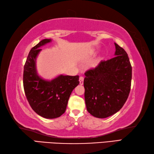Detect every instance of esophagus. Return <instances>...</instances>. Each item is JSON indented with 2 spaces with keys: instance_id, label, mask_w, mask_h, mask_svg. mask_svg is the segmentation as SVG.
Segmentation results:
<instances>
[{
  "instance_id": "obj_1",
  "label": "esophagus",
  "mask_w": 154,
  "mask_h": 154,
  "mask_svg": "<svg viewBox=\"0 0 154 154\" xmlns=\"http://www.w3.org/2000/svg\"><path fill=\"white\" fill-rule=\"evenodd\" d=\"M83 80H84V77L81 76L79 77V83H80V85H83Z\"/></svg>"
}]
</instances>
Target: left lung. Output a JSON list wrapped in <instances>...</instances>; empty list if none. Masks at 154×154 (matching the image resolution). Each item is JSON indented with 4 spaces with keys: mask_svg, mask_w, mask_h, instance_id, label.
Masks as SVG:
<instances>
[{
    "mask_svg": "<svg viewBox=\"0 0 154 154\" xmlns=\"http://www.w3.org/2000/svg\"><path fill=\"white\" fill-rule=\"evenodd\" d=\"M115 57L102 60L85 72L83 82L87 110L104 119L122 108L130 93L132 67L125 50L114 43Z\"/></svg>",
    "mask_w": 154,
    "mask_h": 154,
    "instance_id": "obj_1",
    "label": "left lung"
}]
</instances>
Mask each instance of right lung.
I'll return each instance as SVG.
<instances>
[{
    "instance_id": "add662e5",
    "label": "right lung",
    "mask_w": 154,
    "mask_h": 154,
    "mask_svg": "<svg viewBox=\"0 0 154 154\" xmlns=\"http://www.w3.org/2000/svg\"><path fill=\"white\" fill-rule=\"evenodd\" d=\"M44 39L31 49L23 70V88L27 101L38 115L56 119L65 113L71 92L79 85V75H60L51 81L39 76L35 60L41 46L51 42Z\"/></svg>"
}]
</instances>
